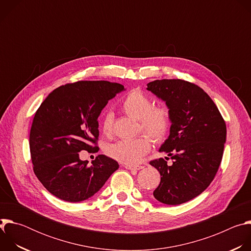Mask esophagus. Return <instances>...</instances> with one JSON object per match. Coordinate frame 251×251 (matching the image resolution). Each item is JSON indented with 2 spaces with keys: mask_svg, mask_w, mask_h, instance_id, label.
<instances>
[{
  "mask_svg": "<svg viewBox=\"0 0 251 251\" xmlns=\"http://www.w3.org/2000/svg\"><path fill=\"white\" fill-rule=\"evenodd\" d=\"M124 168L127 170H141L143 169L142 166H130V165H124Z\"/></svg>",
  "mask_w": 251,
  "mask_h": 251,
  "instance_id": "1",
  "label": "esophagus"
}]
</instances>
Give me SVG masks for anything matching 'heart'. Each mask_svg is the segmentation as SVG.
<instances>
[{
  "label": "heart",
  "mask_w": 251,
  "mask_h": 251,
  "mask_svg": "<svg viewBox=\"0 0 251 251\" xmlns=\"http://www.w3.org/2000/svg\"><path fill=\"white\" fill-rule=\"evenodd\" d=\"M125 113L140 120L141 129L155 142L162 141L171 125V113L166 106H154L153 100L140 90L130 92L122 103ZM114 114L107 111L102 120V131L109 135L113 128ZM151 149V141L146 136L136 139L120 140L107 148V154L125 165L134 166L141 162Z\"/></svg>",
  "instance_id": "heart-1"
}]
</instances>
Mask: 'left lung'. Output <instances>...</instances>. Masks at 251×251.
Listing matches in <instances>:
<instances>
[{
    "mask_svg": "<svg viewBox=\"0 0 251 251\" xmlns=\"http://www.w3.org/2000/svg\"><path fill=\"white\" fill-rule=\"evenodd\" d=\"M147 90L165 101L170 110V135L159 151L174 161L172 166L163 158L150 162L161 175L153 195L160 202L181 204L201 195L212 182L223 159L226 122L211 98L194 83L154 80Z\"/></svg>",
    "mask_w": 251,
    "mask_h": 251,
    "instance_id": "obj_1",
    "label": "left lung"
}]
</instances>
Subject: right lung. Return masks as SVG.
Segmentation results:
<instances>
[{"instance_id": "right-lung-1", "label": "right lung", "mask_w": 251, "mask_h": 251, "mask_svg": "<svg viewBox=\"0 0 251 251\" xmlns=\"http://www.w3.org/2000/svg\"><path fill=\"white\" fill-rule=\"evenodd\" d=\"M123 90L122 84L104 80L68 83L50 92L35 112L29 133L33 172L56 198L69 202L85 201L119 168L105 155H98L88 166L79 152L98 151V117Z\"/></svg>"}]
</instances>
